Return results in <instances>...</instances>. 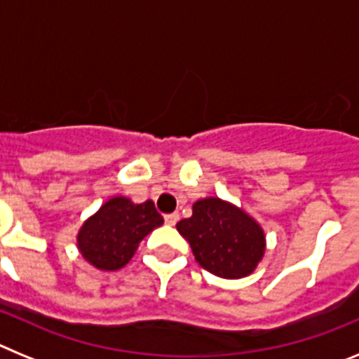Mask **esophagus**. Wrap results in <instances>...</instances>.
I'll return each instance as SVG.
<instances>
[{
	"instance_id": "obj_1",
	"label": "esophagus",
	"mask_w": 359,
	"mask_h": 359,
	"mask_svg": "<svg viewBox=\"0 0 359 359\" xmlns=\"http://www.w3.org/2000/svg\"><path fill=\"white\" fill-rule=\"evenodd\" d=\"M177 219H180V214L177 212H172V214L165 215V223L169 224V226H174L177 223Z\"/></svg>"
}]
</instances>
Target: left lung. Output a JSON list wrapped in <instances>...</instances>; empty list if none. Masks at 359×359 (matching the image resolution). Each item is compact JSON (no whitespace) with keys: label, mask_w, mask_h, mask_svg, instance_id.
<instances>
[{"label":"left lung","mask_w":359,"mask_h":359,"mask_svg":"<svg viewBox=\"0 0 359 359\" xmlns=\"http://www.w3.org/2000/svg\"><path fill=\"white\" fill-rule=\"evenodd\" d=\"M176 228L189 241L199 266L217 277H246L264 255L262 228L219 198L194 203L192 217L182 219Z\"/></svg>","instance_id":"8db88e82"}]
</instances>
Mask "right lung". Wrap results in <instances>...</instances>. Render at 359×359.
Instances as JSON below:
<instances>
[{"mask_svg": "<svg viewBox=\"0 0 359 359\" xmlns=\"http://www.w3.org/2000/svg\"><path fill=\"white\" fill-rule=\"evenodd\" d=\"M161 224L163 217L151 199L135 205L128 198H113L82 224L79 250L95 268L120 269L131 261L140 241Z\"/></svg>", "mask_w": 359, "mask_h": 359, "instance_id": "obj_1", "label": "right lung"}]
</instances>
